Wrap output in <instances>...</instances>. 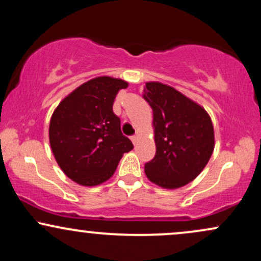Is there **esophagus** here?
Returning a JSON list of instances; mask_svg holds the SVG:
<instances>
[{
    "instance_id": "1",
    "label": "esophagus",
    "mask_w": 261,
    "mask_h": 261,
    "mask_svg": "<svg viewBox=\"0 0 261 261\" xmlns=\"http://www.w3.org/2000/svg\"><path fill=\"white\" fill-rule=\"evenodd\" d=\"M131 141H133L134 145H136L137 141H139V136H136V135H135V136H131Z\"/></svg>"
}]
</instances>
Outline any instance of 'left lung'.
<instances>
[{"instance_id": "8db88e82", "label": "left lung", "mask_w": 261, "mask_h": 261, "mask_svg": "<svg viewBox=\"0 0 261 261\" xmlns=\"http://www.w3.org/2000/svg\"><path fill=\"white\" fill-rule=\"evenodd\" d=\"M142 97L153 110L155 142L146 175L161 188L184 187L202 172L214 152L211 118L201 106L161 82L146 83Z\"/></svg>"}]
</instances>
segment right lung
I'll use <instances>...</instances> for the list:
<instances>
[{
	"label": "right lung",
	"instance_id": "obj_1",
	"mask_svg": "<svg viewBox=\"0 0 261 261\" xmlns=\"http://www.w3.org/2000/svg\"><path fill=\"white\" fill-rule=\"evenodd\" d=\"M127 82L101 76L71 92L54 110L51 151L62 172L77 184L94 187L112 178L122 154L134 148L113 104Z\"/></svg>",
	"mask_w": 261,
	"mask_h": 261
}]
</instances>
